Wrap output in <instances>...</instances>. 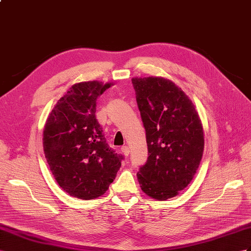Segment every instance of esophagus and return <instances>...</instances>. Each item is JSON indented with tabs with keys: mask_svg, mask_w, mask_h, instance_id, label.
Returning <instances> with one entry per match:
<instances>
[{
	"mask_svg": "<svg viewBox=\"0 0 251 251\" xmlns=\"http://www.w3.org/2000/svg\"><path fill=\"white\" fill-rule=\"evenodd\" d=\"M121 151H122V152H123V155L124 156H128V155H129V147H128V146H123V147H122V149H121Z\"/></svg>",
	"mask_w": 251,
	"mask_h": 251,
	"instance_id": "34e87169",
	"label": "esophagus"
}]
</instances>
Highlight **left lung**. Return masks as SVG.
Instances as JSON below:
<instances>
[{
    "instance_id": "8db88e82",
    "label": "left lung",
    "mask_w": 251,
    "mask_h": 251,
    "mask_svg": "<svg viewBox=\"0 0 251 251\" xmlns=\"http://www.w3.org/2000/svg\"><path fill=\"white\" fill-rule=\"evenodd\" d=\"M131 82L149 149L138 180L146 195L166 201L196 174L204 145L201 122L192 100L172 80L151 76Z\"/></svg>"
}]
</instances>
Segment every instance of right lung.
Returning a JSON list of instances; mask_svg holds the SVG:
<instances>
[{"instance_id": "right-lung-1", "label": "right lung", "mask_w": 251, "mask_h": 251, "mask_svg": "<svg viewBox=\"0 0 251 251\" xmlns=\"http://www.w3.org/2000/svg\"><path fill=\"white\" fill-rule=\"evenodd\" d=\"M110 86L75 83L57 101L43 129L44 155L57 183L83 201L104 194L124 159L109 147L95 117L96 99Z\"/></svg>"}]
</instances>
